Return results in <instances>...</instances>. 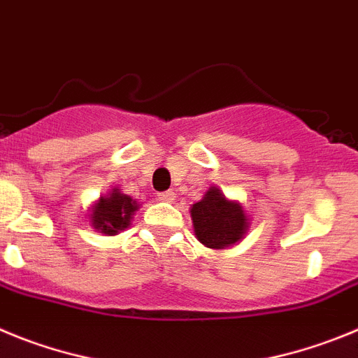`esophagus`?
Segmentation results:
<instances>
[{
	"label": "esophagus",
	"instance_id": "obj_1",
	"mask_svg": "<svg viewBox=\"0 0 358 358\" xmlns=\"http://www.w3.org/2000/svg\"><path fill=\"white\" fill-rule=\"evenodd\" d=\"M175 192L173 191H166V192H159V199L160 201H166V203H173L175 201Z\"/></svg>",
	"mask_w": 358,
	"mask_h": 358
}]
</instances>
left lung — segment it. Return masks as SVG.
I'll list each match as a JSON object with an SVG mask.
<instances>
[{
  "instance_id": "8db88e82",
  "label": "left lung",
  "mask_w": 358,
  "mask_h": 358,
  "mask_svg": "<svg viewBox=\"0 0 358 358\" xmlns=\"http://www.w3.org/2000/svg\"><path fill=\"white\" fill-rule=\"evenodd\" d=\"M196 239L212 250H224L241 243L250 228V215L235 199H228L219 187L212 185L191 207Z\"/></svg>"
}]
</instances>
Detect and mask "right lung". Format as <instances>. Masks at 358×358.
Returning <instances> with one entry per match:
<instances>
[{"instance_id": "right-lung-1", "label": "right lung", "mask_w": 358, "mask_h": 358, "mask_svg": "<svg viewBox=\"0 0 358 358\" xmlns=\"http://www.w3.org/2000/svg\"><path fill=\"white\" fill-rule=\"evenodd\" d=\"M139 208L137 199L123 194L119 187H112L107 196H99L89 214V223L103 235H117L131 224L135 210Z\"/></svg>"}]
</instances>
